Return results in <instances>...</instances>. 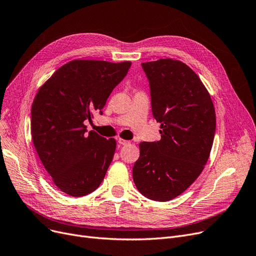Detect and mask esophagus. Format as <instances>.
<instances>
[{"label": "esophagus", "instance_id": "34e87169", "mask_svg": "<svg viewBox=\"0 0 256 256\" xmlns=\"http://www.w3.org/2000/svg\"><path fill=\"white\" fill-rule=\"evenodd\" d=\"M118 143H119V144H121V146H126V144H128V143H130V141L119 138V139H118Z\"/></svg>", "mask_w": 256, "mask_h": 256}]
</instances>
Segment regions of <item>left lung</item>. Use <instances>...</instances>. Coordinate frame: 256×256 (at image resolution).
Listing matches in <instances>:
<instances>
[{"instance_id": "8db88e82", "label": "left lung", "mask_w": 256, "mask_h": 256, "mask_svg": "<svg viewBox=\"0 0 256 256\" xmlns=\"http://www.w3.org/2000/svg\"><path fill=\"white\" fill-rule=\"evenodd\" d=\"M141 64L161 139L139 144L132 179L144 196L166 202L184 192L204 170L214 139L216 110L207 88L184 62L161 58Z\"/></svg>"}]
</instances>
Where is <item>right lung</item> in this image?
I'll return each instance as SVG.
<instances>
[{"mask_svg":"<svg viewBox=\"0 0 256 256\" xmlns=\"http://www.w3.org/2000/svg\"><path fill=\"white\" fill-rule=\"evenodd\" d=\"M132 62L74 60L53 73L31 108V135L53 183L71 196H86L102 182L116 140L86 132L84 120L102 114L106 99Z\"/></svg>","mask_w":256,"mask_h":256,"instance_id":"right-lung-1","label":"right lung"}]
</instances>
